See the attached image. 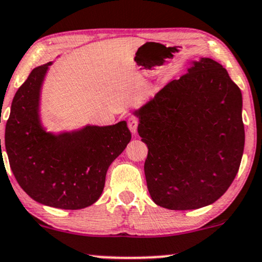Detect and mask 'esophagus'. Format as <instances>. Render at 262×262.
<instances>
[{
    "label": "esophagus",
    "mask_w": 262,
    "mask_h": 262,
    "mask_svg": "<svg viewBox=\"0 0 262 262\" xmlns=\"http://www.w3.org/2000/svg\"><path fill=\"white\" fill-rule=\"evenodd\" d=\"M138 124H139V121H138L137 117H134V116H130V117L128 118V128L130 129V132L133 134L137 133Z\"/></svg>",
    "instance_id": "esophagus-1"
}]
</instances>
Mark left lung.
<instances>
[{
    "label": "left lung",
    "instance_id": "obj_1",
    "mask_svg": "<svg viewBox=\"0 0 262 262\" xmlns=\"http://www.w3.org/2000/svg\"><path fill=\"white\" fill-rule=\"evenodd\" d=\"M242 106L241 89L226 69L200 58L132 112L148 147L144 170L156 204L198 209L227 191L244 150Z\"/></svg>",
    "mask_w": 262,
    "mask_h": 262
}]
</instances>
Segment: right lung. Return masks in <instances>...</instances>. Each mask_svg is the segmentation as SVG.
<instances>
[{
	"label": "right lung",
	"mask_w": 262,
	"mask_h": 262,
	"mask_svg": "<svg viewBox=\"0 0 262 262\" xmlns=\"http://www.w3.org/2000/svg\"><path fill=\"white\" fill-rule=\"evenodd\" d=\"M52 64L35 68L16 91L6 124V152L16 181L32 200L83 209L101 196L108 167L132 134L125 121L48 132L41 120V93Z\"/></svg>",
	"instance_id": "1"
}]
</instances>
